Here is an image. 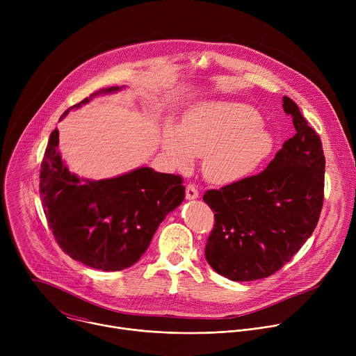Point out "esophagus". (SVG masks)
Wrapping results in <instances>:
<instances>
[{
    "instance_id": "1",
    "label": "esophagus",
    "mask_w": 356,
    "mask_h": 356,
    "mask_svg": "<svg viewBox=\"0 0 356 356\" xmlns=\"http://www.w3.org/2000/svg\"><path fill=\"white\" fill-rule=\"evenodd\" d=\"M186 198H187V200H195V198H198V190H197V187H195L194 184H188V186L186 187Z\"/></svg>"
}]
</instances>
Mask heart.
<instances>
[{"label": "heart", "mask_w": 356, "mask_h": 356, "mask_svg": "<svg viewBox=\"0 0 356 356\" xmlns=\"http://www.w3.org/2000/svg\"><path fill=\"white\" fill-rule=\"evenodd\" d=\"M166 159L187 169L204 156L202 173L216 184L238 181L255 170L273 149V136L257 108L242 101L210 99L193 106L183 125L168 121L161 134Z\"/></svg>", "instance_id": "obj_1"}]
</instances>
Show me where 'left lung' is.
<instances>
[{
  "instance_id": "8db88e82",
  "label": "left lung",
  "mask_w": 356,
  "mask_h": 356,
  "mask_svg": "<svg viewBox=\"0 0 356 356\" xmlns=\"http://www.w3.org/2000/svg\"><path fill=\"white\" fill-rule=\"evenodd\" d=\"M296 135L257 176L209 190L202 200L216 213L206 259L234 282L268 277L286 265L317 227L325 158L320 136L297 104L283 97Z\"/></svg>"
}]
</instances>
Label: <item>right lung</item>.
<instances>
[{"label": "right lung", "instance_id": "1", "mask_svg": "<svg viewBox=\"0 0 356 356\" xmlns=\"http://www.w3.org/2000/svg\"><path fill=\"white\" fill-rule=\"evenodd\" d=\"M122 87L101 88L70 107L80 108L92 97ZM59 131H52L40 165V200L47 224L59 246L74 261L104 270L136 264L159 224L184 200L183 179L138 168L125 175L90 180L72 173L62 161Z\"/></svg>", "mask_w": 356, "mask_h": 356}]
</instances>
